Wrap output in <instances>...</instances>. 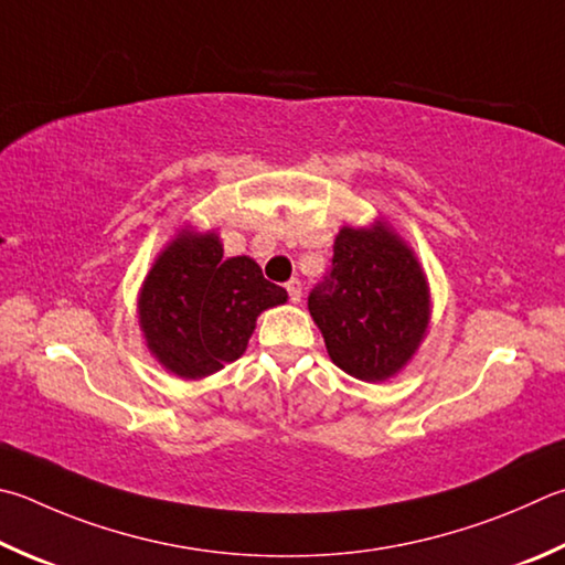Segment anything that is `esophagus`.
<instances>
[{"label": "esophagus", "mask_w": 565, "mask_h": 565, "mask_svg": "<svg viewBox=\"0 0 565 565\" xmlns=\"http://www.w3.org/2000/svg\"><path fill=\"white\" fill-rule=\"evenodd\" d=\"M286 291H289V299H291L294 303L301 301V281H299V279L286 281Z\"/></svg>", "instance_id": "obj_1"}]
</instances>
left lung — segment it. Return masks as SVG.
Returning a JSON list of instances; mask_svg holds the SVG:
<instances>
[{"label": "left lung", "instance_id": "obj_1", "mask_svg": "<svg viewBox=\"0 0 565 565\" xmlns=\"http://www.w3.org/2000/svg\"><path fill=\"white\" fill-rule=\"evenodd\" d=\"M331 361L361 381H385L415 353L429 296L417 259L383 227H343L331 269L309 294Z\"/></svg>", "mask_w": 565, "mask_h": 565}]
</instances>
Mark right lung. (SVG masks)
Segmentation results:
<instances>
[{"instance_id": "right-lung-1", "label": "right lung", "mask_w": 565, "mask_h": 565, "mask_svg": "<svg viewBox=\"0 0 565 565\" xmlns=\"http://www.w3.org/2000/svg\"><path fill=\"white\" fill-rule=\"evenodd\" d=\"M286 301L249 256L224 259L214 234H180L140 291V326L168 371L204 377L247 351L254 321Z\"/></svg>"}]
</instances>
